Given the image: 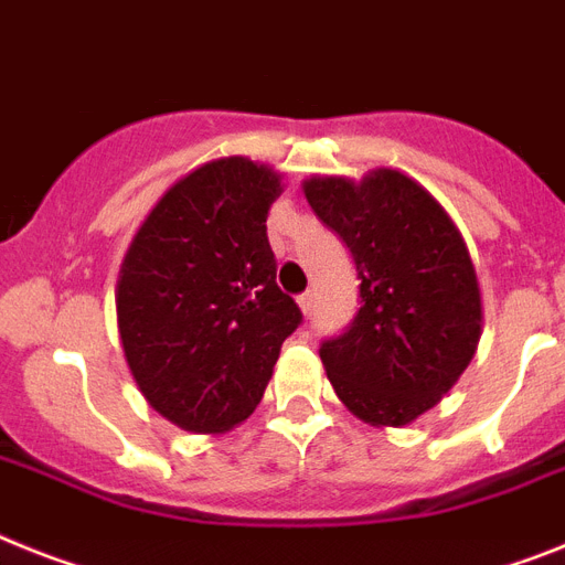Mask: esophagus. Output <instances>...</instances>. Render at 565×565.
Listing matches in <instances>:
<instances>
[{
  "instance_id": "esophagus-1",
  "label": "esophagus",
  "mask_w": 565,
  "mask_h": 565,
  "mask_svg": "<svg viewBox=\"0 0 565 565\" xmlns=\"http://www.w3.org/2000/svg\"><path fill=\"white\" fill-rule=\"evenodd\" d=\"M312 305H316V298H312L310 290L301 292V296H298V307H301V312H305V316H310Z\"/></svg>"
}]
</instances>
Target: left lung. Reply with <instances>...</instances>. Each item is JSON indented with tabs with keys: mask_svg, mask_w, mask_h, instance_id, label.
<instances>
[{
	"mask_svg": "<svg viewBox=\"0 0 565 565\" xmlns=\"http://www.w3.org/2000/svg\"><path fill=\"white\" fill-rule=\"evenodd\" d=\"M301 189L362 278L355 319L319 350L327 379L367 425H411L457 385L480 344L482 292L466 238L399 169L316 174Z\"/></svg>",
	"mask_w": 565,
	"mask_h": 565,
	"instance_id": "left-lung-1",
	"label": "left lung"
}]
</instances>
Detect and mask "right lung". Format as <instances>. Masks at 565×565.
I'll return each mask as SVG.
<instances>
[{"instance_id": "add662e5", "label": "right lung", "mask_w": 565, "mask_h": 565, "mask_svg": "<svg viewBox=\"0 0 565 565\" xmlns=\"http://www.w3.org/2000/svg\"><path fill=\"white\" fill-rule=\"evenodd\" d=\"M281 174L210 160L154 203L117 275V330L131 376L160 416L224 434L258 407L301 310L275 284L267 241Z\"/></svg>"}]
</instances>
